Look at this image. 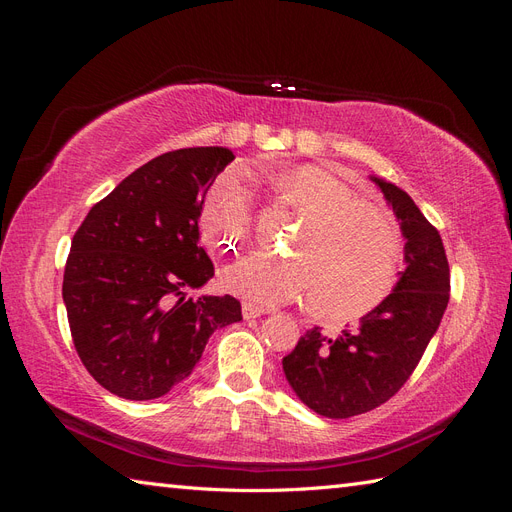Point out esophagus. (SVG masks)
Listing matches in <instances>:
<instances>
[{
	"label": "esophagus",
	"mask_w": 512,
	"mask_h": 512,
	"mask_svg": "<svg viewBox=\"0 0 512 512\" xmlns=\"http://www.w3.org/2000/svg\"><path fill=\"white\" fill-rule=\"evenodd\" d=\"M241 312H243L245 320H250V318H258L262 314H271V309L262 307V305H256V303H243L241 305Z\"/></svg>",
	"instance_id": "34e87169"
}]
</instances>
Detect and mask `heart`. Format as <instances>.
Here are the masks:
<instances>
[{"instance_id": "b5f03b06", "label": "heart", "mask_w": 512, "mask_h": 512, "mask_svg": "<svg viewBox=\"0 0 512 512\" xmlns=\"http://www.w3.org/2000/svg\"><path fill=\"white\" fill-rule=\"evenodd\" d=\"M280 192L305 220L292 241L297 256L252 252L228 265L222 286L260 305L307 299L324 318L371 312L395 288L404 239L393 215L359 200L350 185L316 166L282 175ZM200 226L209 243L239 247L254 230V192L243 175L230 173L209 190Z\"/></svg>"}]
</instances>
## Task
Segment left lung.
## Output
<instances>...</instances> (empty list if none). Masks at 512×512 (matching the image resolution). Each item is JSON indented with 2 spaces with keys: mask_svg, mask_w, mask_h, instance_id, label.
Returning a JSON list of instances; mask_svg holds the SVG:
<instances>
[{
  "mask_svg": "<svg viewBox=\"0 0 512 512\" xmlns=\"http://www.w3.org/2000/svg\"><path fill=\"white\" fill-rule=\"evenodd\" d=\"M374 181L406 237V271L389 297L354 329L335 337L309 329L282 361L292 391L327 418L365 414L389 401L421 361L451 297V269L440 232L404 190Z\"/></svg>",
  "mask_w": 512,
  "mask_h": 512,
  "instance_id": "obj_1",
  "label": "left lung"
}]
</instances>
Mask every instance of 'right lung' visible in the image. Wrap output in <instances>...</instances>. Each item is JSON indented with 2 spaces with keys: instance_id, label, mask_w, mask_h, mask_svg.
<instances>
[{
  "instance_id": "right-lung-1",
  "label": "right lung",
  "mask_w": 512,
  "mask_h": 512,
  "mask_svg": "<svg viewBox=\"0 0 512 512\" xmlns=\"http://www.w3.org/2000/svg\"><path fill=\"white\" fill-rule=\"evenodd\" d=\"M232 160L224 147L162 153L91 207L74 232L61 288L72 342L117 397L166 395L192 374L211 333L241 320L230 294L185 297L215 273L198 245V220Z\"/></svg>"
}]
</instances>
